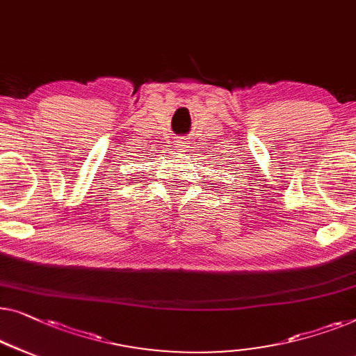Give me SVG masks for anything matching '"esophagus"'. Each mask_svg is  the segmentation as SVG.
Listing matches in <instances>:
<instances>
[{"mask_svg": "<svg viewBox=\"0 0 356 356\" xmlns=\"http://www.w3.org/2000/svg\"><path fill=\"white\" fill-rule=\"evenodd\" d=\"M174 145H176L177 148L182 149V148L187 147V138H185V137H179V138L176 140V143H174Z\"/></svg>", "mask_w": 356, "mask_h": 356, "instance_id": "obj_1", "label": "esophagus"}]
</instances>
